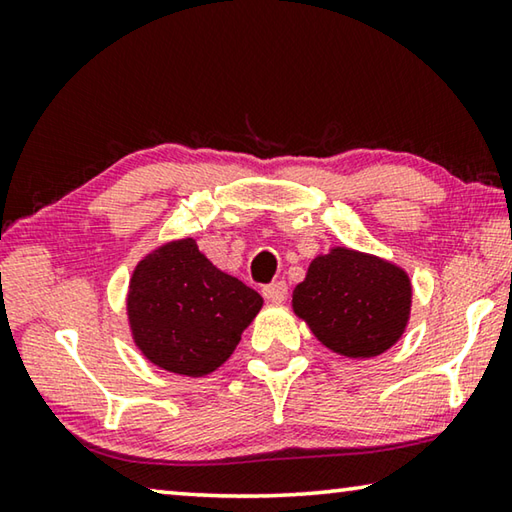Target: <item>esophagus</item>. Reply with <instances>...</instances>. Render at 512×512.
<instances>
[{"instance_id":"34e87169","label":"esophagus","mask_w":512,"mask_h":512,"mask_svg":"<svg viewBox=\"0 0 512 512\" xmlns=\"http://www.w3.org/2000/svg\"><path fill=\"white\" fill-rule=\"evenodd\" d=\"M262 293L268 302H284L289 296V287H287V282H271V284H266Z\"/></svg>"}]
</instances>
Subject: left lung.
<instances>
[{
  "instance_id": "obj_1",
  "label": "left lung",
  "mask_w": 512,
  "mask_h": 512,
  "mask_svg": "<svg viewBox=\"0 0 512 512\" xmlns=\"http://www.w3.org/2000/svg\"><path fill=\"white\" fill-rule=\"evenodd\" d=\"M411 309V282L372 255L334 248L311 262L293 291V311L316 339L345 357H377L400 339Z\"/></svg>"
}]
</instances>
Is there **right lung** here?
<instances>
[{
    "mask_svg": "<svg viewBox=\"0 0 512 512\" xmlns=\"http://www.w3.org/2000/svg\"><path fill=\"white\" fill-rule=\"evenodd\" d=\"M262 302L257 291L198 253L194 239H180L135 268L128 318L146 359L201 377L230 357Z\"/></svg>",
    "mask_w": 512,
    "mask_h": 512,
    "instance_id": "right-lung-1",
    "label": "right lung"
}]
</instances>
